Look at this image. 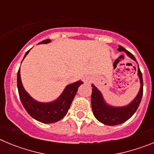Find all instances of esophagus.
Masks as SVG:
<instances>
[{
	"mask_svg": "<svg viewBox=\"0 0 154 154\" xmlns=\"http://www.w3.org/2000/svg\"><path fill=\"white\" fill-rule=\"evenodd\" d=\"M91 81H92V78H91L90 76H85V77H84L83 79V82L84 83H90Z\"/></svg>",
	"mask_w": 154,
	"mask_h": 154,
	"instance_id": "esophagus-1",
	"label": "esophagus"
}]
</instances>
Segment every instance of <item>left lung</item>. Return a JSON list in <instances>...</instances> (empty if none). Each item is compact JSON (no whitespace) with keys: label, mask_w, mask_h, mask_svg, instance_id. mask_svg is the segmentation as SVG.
I'll list each match as a JSON object with an SVG mask.
<instances>
[{"label":"left lung","mask_w":154,"mask_h":154,"mask_svg":"<svg viewBox=\"0 0 154 154\" xmlns=\"http://www.w3.org/2000/svg\"><path fill=\"white\" fill-rule=\"evenodd\" d=\"M119 51H123L129 58L133 59L134 62L137 63L135 57L132 55L130 51L126 50L123 47L119 46L118 48ZM138 65V63H137ZM137 75L140 79V88L136 97L130 102L129 104L123 106H111L106 102L103 94L97 87L94 84H92V109L94 114V116L96 118L98 121L107 126H116L127 121L135 113L138 108L139 105L141 102L143 96V77L140 68L138 65L137 69Z\"/></svg>","instance_id":"obj_1"}]
</instances>
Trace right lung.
<instances>
[{
    "label": "right lung",
    "instance_id": "add662e5",
    "mask_svg": "<svg viewBox=\"0 0 154 154\" xmlns=\"http://www.w3.org/2000/svg\"><path fill=\"white\" fill-rule=\"evenodd\" d=\"M49 42H51V40L47 39L40 42L39 44H48ZM29 51L30 50L25 53L23 60ZM17 82L19 96L23 106L31 117L43 123H53L62 119L67 114L79 87L83 84L81 80L69 84L65 86L63 92L56 99L51 102L42 103L37 101L36 99L31 97L24 89L21 82L20 69L17 72Z\"/></svg>",
    "mask_w": 154,
    "mask_h": 154
}]
</instances>
